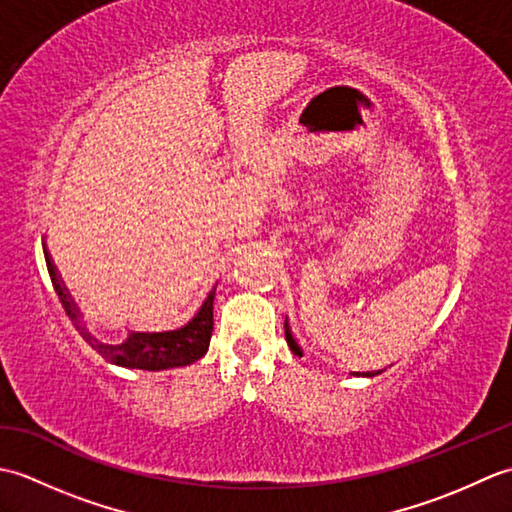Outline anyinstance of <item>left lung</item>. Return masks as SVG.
I'll return each instance as SVG.
<instances>
[{
    "label": "left lung",
    "instance_id": "obj_1",
    "mask_svg": "<svg viewBox=\"0 0 512 512\" xmlns=\"http://www.w3.org/2000/svg\"><path fill=\"white\" fill-rule=\"evenodd\" d=\"M286 341H288V347H290V350L292 352H295V354H303L301 352V347H299V343H297V339H295V336H292V332H290V325H288V319H286ZM356 376H361V372H354ZM376 374H380V372H376ZM374 372H367V374H363V376H376Z\"/></svg>",
    "mask_w": 512,
    "mask_h": 512
}]
</instances>
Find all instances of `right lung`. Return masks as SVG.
Wrapping results in <instances>:
<instances>
[{
  "mask_svg": "<svg viewBox=\"0 0 512 512\" xmlns=\"http://www.w3.org/2000/svg\"><path fill=\"white\" fill-rule=\"evenodd\" d=\"M46 253V264L48 273L52 279L54 292H57L61 299V306L68 312V317L76 325V330L88 341L96 352H99L107 363L127 367V369H147V372H160V369H173V367H184L198 361L209 350L211 343V332H213V299H215V288L206 295L202 306L193 317L180 325L176 330H165V332H132L129 330L127 339L123 343H103L88 332L83 323V312L76 306L68 288L63 286V281L57 273V266L52 264V257L48 250Z\"/></svg>",
  "mask_w": 512,
  "mask_h": 512,
  "instance_id": "right-lung-1",
  "label": "right lung"
}]
</instances>
